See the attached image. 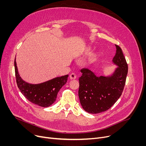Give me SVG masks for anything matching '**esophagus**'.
Here are the masks:
<instances>
[{
    "label": "esophagus",
    "mask_w": 146,
    "mask_h": 146,
    "mask_svg": "<svg viewBox=\"0 0 146 146\" xmlns=\"http://www.w3.org/2000/svg\"><path fill=\"white\" fill-rule=\"evenodd\" d=\"M70 78L71 79H76V78H77V76H76V74L75 73H73L72 74H70Z\"/></svg>",
    "instance_id": "esophagus-1"
}]
</instances>
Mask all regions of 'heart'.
Masks as SVG:
<instances>
[{
    "mask_svg": "<svg viewBox=\"0 0 146 146\" xmlns=\"http://www.w3.org/2000/svg\"><path fill=\"white\" fill-rule=\"evenodd\" d=\"M92 47H88V48L85 50V52H89L90 51H92Z\"/></svg>",
    "mask_w": 146,
    "mask_h": 146,
    "instance_id": "obj_1",
    "label": "heart"
}]
</instances>
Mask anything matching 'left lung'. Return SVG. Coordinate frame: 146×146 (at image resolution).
I'll list each match as a JSON object with an SVG mask.
<instances>
[{
	"instance_id": "obj_1",
	"label": "left lung",
	"mask_w": 146,
	"mask_h": 146,
	"mask_svg": "<svg viewBox=\"0 0 146 146\" xmlns=\"http://www.w3.org/2000/svg\"><path fill=\"white\" fill-rule=\"evenodd\" d=\"M112 62L118 66L110 76H98L88 68H82L79 78V97L83 109L88 113H98L106 111L115 103L123 92L128 64L119 46Z\"/></svg>"
}]
</instances>
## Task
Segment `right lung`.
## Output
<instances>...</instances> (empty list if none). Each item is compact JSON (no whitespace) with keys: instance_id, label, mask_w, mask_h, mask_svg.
Returning a JSON list of instances; mask_svg holds the SVG:
<instances>
[{"instance_id":"right-lung-1","label":"right lung","mask_w":146,"mask_h":146,"mask_svg":"<svg viewBox=\"0 0 146 146\" xmlns=\"http://www.w3.org/2000/svg\"><path fill=\"white\" fill-rule=\"evenodd\" d=\"M14 66L17 86L21 92L29 101L42 107H48L56 101L58 91L66 83L68 76L67 74L40 84H30L20 77L15 59Z\"/></svg>"}]
</instances>
